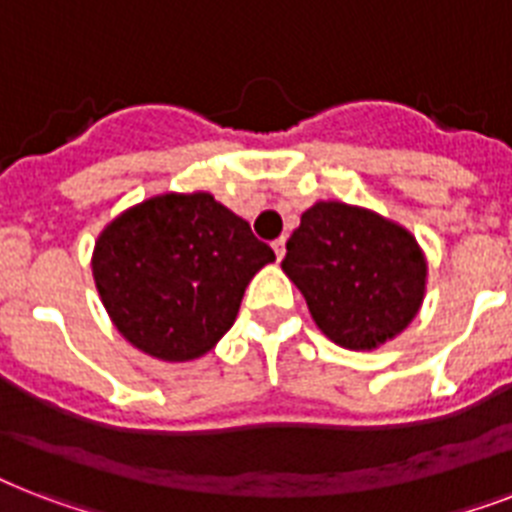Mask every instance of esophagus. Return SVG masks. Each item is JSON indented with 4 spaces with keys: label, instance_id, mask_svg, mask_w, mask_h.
I'll return each mask as SVG.
<instances>
[{
    "label": "esophagus",
    "instance_id": "34e87169",
    "mask_svg": "<svg viewBox=\"0 0 512 512\" xmlns=\"http://www.w3.org/2000/svg\"><path fill=\"white\" fill-rule=\"evenodd\" d=\"M273 252H276V257H279V260L284 257V252H287V239H284V236L273 241Z\"/></svg>",
    "mask_w": 512,
    "mask_h": 512
}]
</instances>
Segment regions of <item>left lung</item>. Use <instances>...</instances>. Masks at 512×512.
Segmentation results:
<instances>
[{
  "label": "left lung",
  "mask_w": 512,
  "mask_h": 512,
  "mask_svg": "<svg viewBox=\"0 0 512 512\" xmlns=\"http://www.w3.org/2000/svg\"><path fill=\"white\" fill-rule=\"evenodd\" d=\"M281 268L321 332L350 350L377 348L404 332L420 311L428 276L412 233L340 201L303 212Z\"/></svg>",
  "instance_id": "1"
}]
</instances>
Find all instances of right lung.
Instances as JSON below:
<instances>
[{
	"label": "right lung",
	"mask_w": 512,
	"mask_h": 512,
	"mask_svg": "<svg viewBox=\"0 0 512 512\" xmlns=\"http://www.w3.org/2000/svg\"><path fill=\"white\" fill-rule=\"evenodd\" d=\"M273 249L209 193H164L100 233L92 276L127 340L162 361H191L233 327L244 289Z\"/></svg>",
	"instance_id": "1"
}]
</instances>
